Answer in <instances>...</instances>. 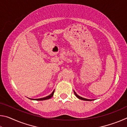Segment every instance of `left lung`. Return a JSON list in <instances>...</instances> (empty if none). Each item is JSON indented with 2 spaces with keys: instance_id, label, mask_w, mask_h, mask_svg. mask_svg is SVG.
<instances>
[{
  "instance_id": "8db88e82",
  "label": "left lung",
  "mask_w": 127,
  "mask_h": 127,
  "mask_svg": "<svg viewBox=\"0 0 127 127\" xmlns=\"http://www.w3.org/2000/svg\"><path fill=\"white\" fill-rule=\"evenodd\" d=\"M74 94L75 95H76V97L77 98H78L79 99H80V100H84V101H92V100H91V99H87V98H83V97H81V96H79V95H78L76 94V92L74 91Z\"/></svg>"
}]
</instances>
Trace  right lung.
Returning <instances> with one entry per match:
<instances>
[{"mask_svg":"<svg viewBox=\"0 0 127 127\" xmlns=\"http://www.w3.org/2000/svg\"><path fill=\"white\" fill-rule=\"evenodd\" d=\"M54 91L55 90H54L53 91L52 93H51L50 95H49L48 96H46V97H42V98H36V99H33V98H30V99L31 100H37V101H41V100H48L49 98H50L51 97H53L54 93Z\"/></svg>","mask_w":127,"mask_h":127,"instance_id":"add662e5","label":"right lung"}]
</instances>
